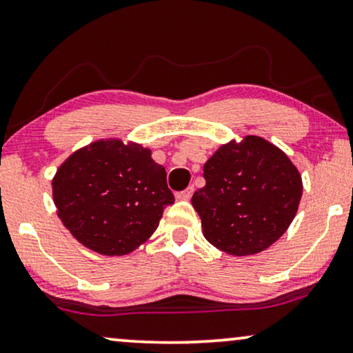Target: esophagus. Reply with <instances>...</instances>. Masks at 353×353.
Instances as JSON below:
<instances>
[{
    "instance_id": "34e87169",
    "label": "esophagus",
    "mask_w": 353,
    "mask_h": 353,
    "mask_svg": "<svg viewBox=\"0 0 353 353\" xmlns=\"http://www.w3.org/2000/svg\"><path fill=\"white\" fill-rule=\"evenodd\" d=\"M193 193H194V188L193 186H188L186 190H183V191H180V193H176V199L188 201V199L191 198V196H193Z\"/></svg>"
}]
</instances>
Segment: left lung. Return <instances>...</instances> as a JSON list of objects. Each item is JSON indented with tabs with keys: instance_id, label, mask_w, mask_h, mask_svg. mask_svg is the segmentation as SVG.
Instances as JSON below:
<instances>
[{
	"instance_id": "obj_1",
	"label": "left lung",
	"mask_w": 353,
	"mask_h": 353,
	"mask_svg": "<svg viewBox=\"0 0 353 353\" xmlns=\"http://www.w3.org/2000/svg\"><path fill=\"white\" fill-rule=\"evenodd\" d=\"M205 186L193 194L205 240L233 256L256 254L294 221L301 176L276 145L256 136L222 145L204 163Z\"/></svg>"
}]
</instances>
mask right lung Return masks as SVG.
<instances>
[{
	"label": "right lung",
	"instance_id": "obj_1",
	"mask_svg": "<svg viewBox=\"0 0 353 353\" xmlns=\"http://www.w3.org/2000/svg\"><path fill=\"white\" fill-rule=\"evenodd\" d=\"M53 201L79 243L121 256L152 235L175 196L165 168L154 162L149 149L110 139L77 150L58 168Z\"/></svg>",
	"mask_w": 353,
	"mask_h": 353
}]
</instances>
